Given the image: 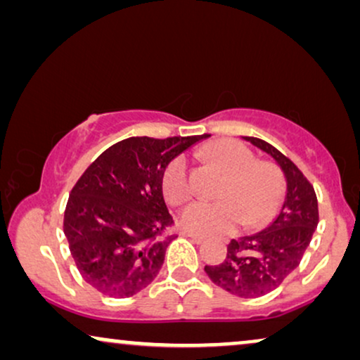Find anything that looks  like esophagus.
<instances>
[{
    "label": "esophagus",
    "mask_w": 360,
    "mask_h": 360,
    "mask_svg": "<svg viewBox=\"0 0 360 360\" xmlns=\"http://www.w3.org/2000/svg\"><path fill=\"white\" fill-rule=\"evenodd\" d=\"M184 236H186V238H190L193 243L196 244H201L205 240V236H200L196 233H191V231H184Z\"/></svg>",
    "instance_id": "34e87169"
}]
</instances>
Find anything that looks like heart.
Segmentation results:
<instances>
[{
    "instance_id": "b5f03b06",
    "label": "heart",
    "mask_w": 360,
    "mask_h": 360,
    "mask_svg": "<svg viewBox=\"0 0 360 360\" xmlns=\"http://www.w3.org/2000/svg\"><path fill=\"white\" fill-rule=\"evenodd\" d=\"M210 155L231 174L228 198L196 200L180 211L185 229L198 234H218L234 228L243 219L257 224L277 210L282 198L278 175L269 165L255 164L250 149L233 139L218 141ZM164 190L172 201H184L191 195L188 160L179 155L170 162L164 174Z\"/></svg>"
}]
</instances>
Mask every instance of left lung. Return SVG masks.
<instances>
[{"instance_id": "left-lung-1", "label": "left lung", "mask_w": 360, "mask_h": 360, "mask_svg": "<svg viewBox=\"0 0 360 360\" xmlns=\"http://www.w3.org/2000/svg\"><path fill=\"white\" fill-rule=\"evenodd\" d=\"M272 157L285 179L282 205L259 233L231 239L219 265H206L211 282L240 298H257L278 287L300 265L318 226V200L311 184L297 165L272 144L243 137Z\"/></svg>"}]
</instances>
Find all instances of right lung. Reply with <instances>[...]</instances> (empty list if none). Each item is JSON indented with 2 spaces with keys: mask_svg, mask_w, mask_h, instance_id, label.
Here are the masks:
<instances>
[{
  "mask_svg": "<svg viewBox=\"0 0 360 360\" xmlns=\"http://www.w3.org/2000/svg\"><path fill=\"white\" fill-rule=\"evenodd\" d=\"M208 137H129L106 149L73 186L63 233L82 277L98 292L127 298L154 282L176 236L164 198L167 165Z\"/></svg>",
  "mask_w": 360,
  "mask_h": 360,
  "instance_id": "right-lung-1",
  "label": "right lung"
}]
</instances>
